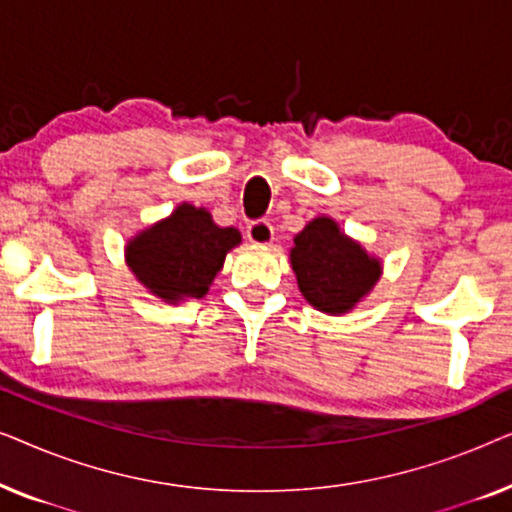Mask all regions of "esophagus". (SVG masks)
<instances>
[{
  "label": "esophagus",
  "mask_w": 512,
  "mask_h": 512,
  "mask_svg": "<svg viewBox=\"0 0 512 512\" xmlns=\"http://www.w3.org/2000/svg\"><path fill=\"white\" fill-rule=\"evenodd\" d=\"M247 237L251 244H270L275 240V228L268 221H254L247 228Z\"/></svg>",
  "instance_id": "34e87169"
}]
</instances>
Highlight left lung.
<instances>
[{
    "label": "left lung",
    "mask_w": 512,
    "mask_h": 512,
    "mask_svg": "<svg viewBox=\"0 0 512 512\" xmlns=\"http://www.w3.org/2000/svg\"><path fill=\"white\" fill-rule=\"evenodd\" d=\"M298 289L314 310L342 317L352 312L382 277V261L340 230L331 216H317L293 237L289 251Z\"/></svg>",
    "instance_id": "obj_1"
}]
</instances>
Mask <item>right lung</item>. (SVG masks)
<instances>
[{
  "mask_svg": "<svg viewBox=\"0 0 512 512\" xmlns=\"http://www.w3.org/2000/svg\"><path fill=\"white\" fill-rule=\"evenodd\" d=\"M242 242L240 230L216 226L205 207L181 202L125 244V263L139 284L163 303L207 296L226 254Z\"/></svg>",
  "mask_w": 512,
  "mask_h": 512,
  "instance_id": "add662e5",
  "label": "right lung"
}]
</instances>
